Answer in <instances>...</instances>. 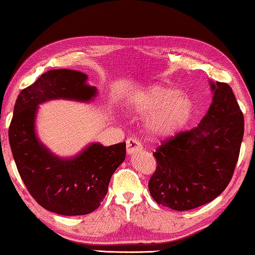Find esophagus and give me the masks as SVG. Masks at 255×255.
I'll use <instances>...</instances> for the list:
<instances>
[{"mask_svg": "<svg viewBox=\"0 0 255 255\" xmlns=\"http://www.w3.org/2000/svg\"><path fill=\"white\" fill-rule=\"evenodd\" d=\"M127 153L129 155L136 153V152H139L142 150V145L136 138H128L127 139Z\"/></svg>", "mask_w": 255, "mask_h": 255, "instance_id": "1", "label": "esophagus"}]
</instances>
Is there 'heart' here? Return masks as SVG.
<instances>
[{"instance_id":"heart-1","label":"heart","mask_w":255,"mask_h":255,"mask_svg":"<svg viewBox=\"0 0 255 255\" xmlns=\"http://www.w3.org/2000/svg\"><path fill=\"white\" fill-rule=\"evenodd\" d=\"M127 109L136 116H145V130L154 137L175 135L189 123L195 104L190 95L164 83H152L131 93Z\"/></svg>"}]
</instances>
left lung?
<instances>
[{
    "mask_svg": "<svg viewBox=\"0 0 255 255\" xmlns=\"http://www.w3.org/2000/svg\"><path fill=\"white\" fill-rule=\"evenodd\" d=\"M212 104L200 124L162 143L149 181L159 205L189 211L210 203L233 177L244 136V116L229 85L213 82Z\"/></svg>",
    "mask_w": 255,
    "mask_h": 255,
    "instance_id": "1",
    "label": "left lung"
}]
</instances>
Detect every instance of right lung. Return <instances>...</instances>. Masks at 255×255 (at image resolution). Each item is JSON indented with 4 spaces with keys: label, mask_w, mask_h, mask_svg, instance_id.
<instances>
[{
    "label": "right lung",
    "mask_w": 255,
    "mask_h": 255,
    "mask_svg": "<svg viewBox=\"0 0 255 255\" xmlns=\"http://www.w3.org/2000/svg\"><path fill=\"white\" fill-rule=\"evenodd\" d=\"M88 75L51 70L22 89L14 104L9 142L22 182L36 203L56 214L85 215L100 207L110 180L126 157V143H90L73 157L55 154L36 135L39 106L52 100L89 103L97 96Z\"/></svg>",
    "instance_id": "1"
}]
</instances>
